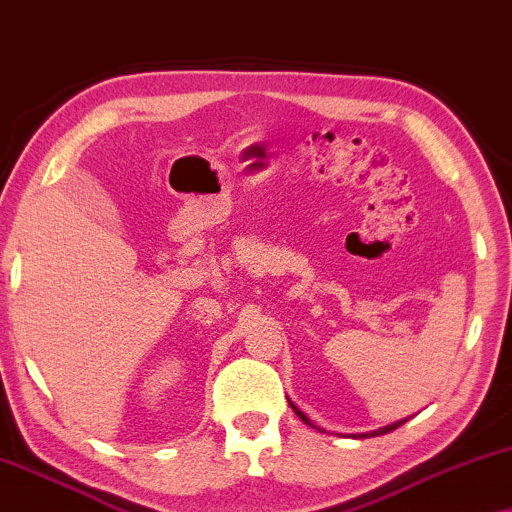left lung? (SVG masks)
<instances>
[{
  "label": "left lung",
  "mask_w": 512,
  "mask_h": 512,
  "mask_svg": "<svg viewBox=\"0 0 512 512\" xmlns=\"http://www.w3.org/2000/svg\"><path fill=\"white\" fill-rule=\"evenodd\" d=\"M287 403H290V408L294 410V413L299 415V420L304 422V424H308V427H313V429H318V431H325L322 427H318V424H315L311 417H308L304 410H299L297 406H294V403L290 401V397H287ZM403 422H408V417H403V420H399V422H392V424H387V427H380V429H376V431H366V434H350V438H371V436H383V434H390V431H394L397 427H401Z\"/></svg>",
  "instance_id": "left-lung-1"
}]
</instances>
